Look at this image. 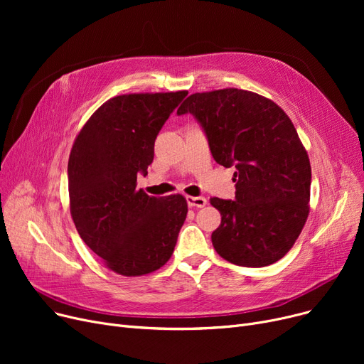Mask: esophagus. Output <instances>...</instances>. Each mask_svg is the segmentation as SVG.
<instances>
[{
  "instance_id": "34e87169",
  "label": "esophagus",
  "mask_w": 364,
  "mask_h": 364,
  "mask_svg": "<svg viewBox=\"0 0 364 364\" xmlns=\"http://www.w3.org/2000/svg\"><path fill=\"white\" fill-rule=\"evenodd\" d=\"M187 199V203H188V206L190 208H203L205 205H206V199L205 198H202V196H198V198H193V196H187L186 198Z\"/></svg>"
}]
</instances>
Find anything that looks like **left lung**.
<instances>
[{
  "label": "left lung",
  "mask_w": 364,
  "mask_h": 364,
  "mask_svg": "<svg viewBox=\"0 0 364 364\" xmlns=\"http://www.w3.org/2000/svg\"><path fill=\"white\" fill-rule=\"evenodd\" d=\"M177 113H192L217 164L236 168V199H209L221 214L211 236L217 254L242 267L283 258L307 221L311 186L307 150L288 114L237 88L195 92Z\"/></svg>",
  "instance_id": "obj_1"
}]
</instances>
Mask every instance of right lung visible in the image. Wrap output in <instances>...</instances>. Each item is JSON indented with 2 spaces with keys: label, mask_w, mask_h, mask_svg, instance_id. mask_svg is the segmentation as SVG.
I'll use <instances>...</instances> for the list:
<instances>
[{
  "label": "right lung",
  "mask_w": 364,
  "mask_h": 364,
  "mask_svg": "<svg viewBox=\"0 0 364 364\" xmlns=\"http://www.w3.org/2000/svg\"><path fill=\"white\" fill-rule=\"evenodd\" d=\"M187 91L117 95L76 136L68 164L70 215L81 239L109 270L127 277L156 272L171 258L187 217L183 195L137 190L155 140Z\"/></svg>",
  "instance_id": "add662e5"
}]
</instances>
